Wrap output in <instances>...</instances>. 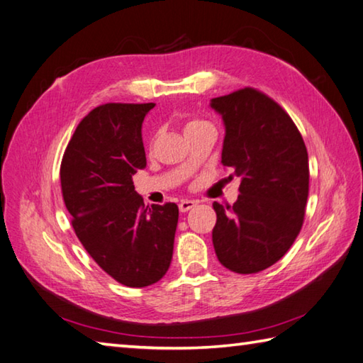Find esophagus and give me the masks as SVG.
<instances>
[{"mask_svg":"<svg viewBox=\"0 0 363 363\" xmlns=\"http://www.w3.org/2000/svg\"><path fill=\"white\" fill-rule=\"evenodd\" d=\"M195 206H196V201H194V200H182L179 203V211H181V213H187V211H190V209L195 208Z\"/></svg>","mask_w":363,"mask_h":363,"instance_id":"obj_1","label":"esophagus"}]
</instances>
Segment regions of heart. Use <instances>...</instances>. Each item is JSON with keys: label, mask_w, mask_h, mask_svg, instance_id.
Wrapping results in <instances>:
<instances>
[{"label": "heart", "mask_w": 363, "mask_h": 363, "mask_svg": "<svg viewBox=\"0 0 363 363\" xmlns=\"http://www.w3.org/2000/svg\"><path fill=\"white\" fill-rule=\"evenodd\" d=\"M201 125H206V123L201 122V121H189V122L186 123V127H184V133H189L190 130L199 128V127H201Z\"/></svg>", "instance_id": "1"}]
</instances>
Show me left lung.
Listing matches in <instances>:
<instances>
[{"mask_svg":"<svg viewBox=\"0 0 363 363\" xmlns=\"http://www.w3.org/2000/svg\"><path fill=\"white\" fill-rule=\"evenodd\" d=\"M225 136L222 164L241 177L233 206L213 208L216 255L240 274L259 273L284 255L298 236L309 189L308 152L292 118L254 89L213 98Z\"/></svg>","mask_w":363,"mask_h":363,"instance_id":"left-lung-1","label":"left lung"}]
</instances>
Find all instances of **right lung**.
<instances>
[{"label":"right lung","instance_id":"right-lung-1","mask_svg":"<svg viewBox=\"0 0 363 363\" xmlns=\"http://www.w3.org/2000/svg\"><path fill=\"white\" fill-rule=\"evenodd\" d=\"M154 103H108L85 116L65 150L60 181L72 228L98 265L127 287L160 281L173 259L179 209L144 206L133 174L146 168L143 122Z\"/></svg>","mask_w":363,"mask_h":363}]
</instances>
